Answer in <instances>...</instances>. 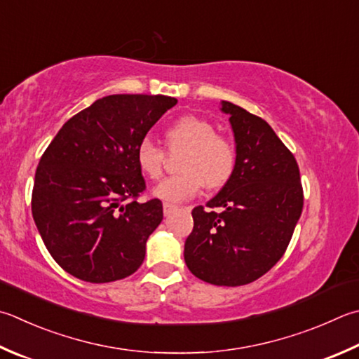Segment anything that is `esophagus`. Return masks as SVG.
<instances>
[{"instance_id": "1", "label": "esophagus", "mask_w": 359, "mask_h": 359, "mask_svg": "<svg viewBox=\"0 0 359 359\" xmlns=\"http://www.w3.org/2000/svg\"><path fill=\"white\" fill-rule=\"evenodd\" d=\"M177 209H178L177 205H172V203H164V214L165 215L172 214L173 211H177Z\"/></svg>"}]
</instances>
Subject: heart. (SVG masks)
Returning a JSON list of instances; mask_svg holds the SVG:
<instances>
[{"instance_id": "b5f03b06", "label": "heart", "mask_w": 359, "mask_h": 359, "mask_svg": "<svg viewBox=\"0 0 359 359\" xmlns=\"http://www.w3.org/2000/svg\"><path fill=\"white\" fill-rule=\"evenodd\" d=\"M167 151L182 153L181 173L165 178L154 187V197L164 201H184L195 197L203 186L220 189L233 178L238 164L234 142L215 133V126L197 116L175 120L164 131ZM136 162L140 172L150 180H159L164 172L165 153L151 140L144 139L136 148Z\"/></svg>"}]
</instances>
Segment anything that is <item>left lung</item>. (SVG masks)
Instances as JSON below:
<instances>
[{
    "instance_id": "obj_1",
    "label": "left lung",
    "mask_w": 359,
    "mask_h": 359,
    "mask_svg": "<svg viewBox=\"0 0 359 359\" xmlns=\"http://www.w3.org/2000/svg\"><path fill=\"white\" fill-rule=\"evenodd\" d=\"M234 133L238 164L212 200L194 208L184 261L215 286L248 285L285 255L303 209L300 170L266 120L222 101ZM219 208V212H214Z\"/></svg>"
}]
</instances>
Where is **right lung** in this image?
Returning a JSON list of instances; mask_svg holds the SVG:
<instances>
[{"label":"right lung","mask_w":359,"mask_h":359,"mask_svg":"<svg viewBox=\"0 0 359 359\" xmlns=\"http://www.w3.org/2000/svg\"><path fill=\"white\" fill-rule=\"evenodd\" d=\"M178 103L165 95H109L60 128L40 158L32 217L46 250L87 283L130 276L162 222L158 198L139 203L145 180L136 148Z\"/></svg>","instance_id":"add662e5"}]
</instances>
